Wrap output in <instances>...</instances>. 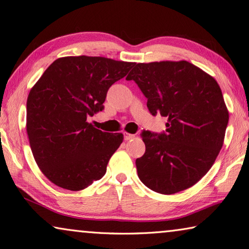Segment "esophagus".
<instances>
[{
	"label": "esophagus",
	"mask_w": 249,
	"mask_h": 249,
	"mask_svg": "<svg viewBox=\"0 0 249 249\" xmlns=\"http://www.w3.org/2000/svg\"><path fill=\"white\" fill-rule=\"evenodd\" d=\"M134 137H135V135H133V134L124 133V139H125V140H130V139H133Z\"/></svg>",
	"instance_id": "1"
}]
</instances>
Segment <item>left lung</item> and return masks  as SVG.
Segmentation results:
<instances>
[{
    "label": "left lung",
    "mask_w": 249,
    "mask_h": 249,
    "mask_svg": "<svg viewBox=\"0 0 249 249\" xmlns=\"http://www.w3.org/2000/svg\"><path fill=\"white\" fill-rule=\"evenodd\" d=\"M126 80L137 83L152 115L168 118L166 131H142L145 153L136 160L140 181L163 195L192 187L224 143L229 113L218 83L187 61L139 63Z\"/></svg>",
    "instance_id": "8db88e82"
}]
</instances>
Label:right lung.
Wrapping results in <instances>:
<instances>
[{
    "label": "right lung",
    "mask_w": 249,
    "mask_h": 249,
    "mask_svg": "<svg viewBox=\"0 0 249 249\" xmlns=\"http://www.w3.org/2000/svg\"><path fill=\"white\" fill-rule=\"evenodd\" d=\"M133 66L100 56L61 57L32 88L26 131L35 161L52 183L77 192L105 176L123 135L95 128L88 118L104 110L109 88Z\"/></svg>",
    "instance_id": "1"
}]
</instances>
